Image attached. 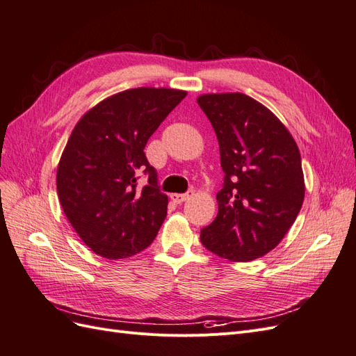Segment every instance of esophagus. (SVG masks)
<instances>
[{
  "label": "esophagus",
  "mask_w": 356,
  "mask_h": 356,
  "mask_svg": "<svg viewBox=\"0 0 356 356\" xmlns=\"http://www.w3.org/2000/svg\"><path fill=\"white\" fill-rule=\"evenodd\" d=\"M191 196H193V190L184 193V195H179V193H172V195H170V200L174 202V203H177V204H181L182 202H186V200H187L188 197H191Z\"/></svg>",
  "instance_id": "esophagus-1"
}]
</instances>
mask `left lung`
Masks as SVG:
<instances>
[{"label": "left lung", "mask_w": 356, "mask_h": 356, "mask_svg": "<svg viewBox=\"0 0 356 356\" xmlns=\"http://www.w3.org/2000/svg\"><path fill=\"white\" fill-rule=\"evenodd\" d=\"M220 145L218 213L200 242L225 260L251 261L270 252L294 224L305 200L298 147L264 105L243 93L197 98Z\"/></svg>", "instance_id": "left-lung-1"}]
</instances>
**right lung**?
<instances>
[{
  "label": "right lung",
  "instance_id": "obj_1",
  "mask_svg": "<svg viewBox=\"0 0 356 356\" xmlns=\"http://www.w3.org/2000/svg\"><path fill=\"white\" fill-rule=\"evenodd\" d=\"M186 95L129 89L104 99L75 124L59 160L56 187L68 221L95 254L120 260L154 241L168 196L144 148ZM139 173L149 178L143 191L136 188Z\"/></svg>",
  "mask_w": 356,
  "mask_h": 356
}]
</instances>
